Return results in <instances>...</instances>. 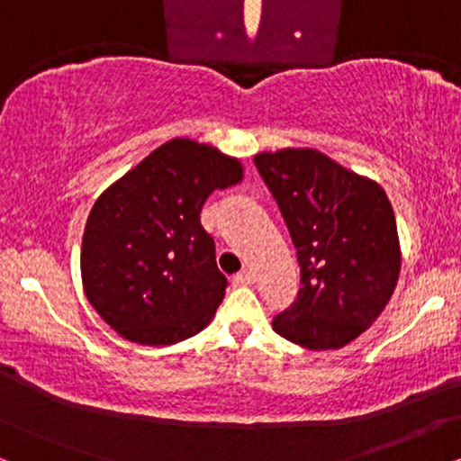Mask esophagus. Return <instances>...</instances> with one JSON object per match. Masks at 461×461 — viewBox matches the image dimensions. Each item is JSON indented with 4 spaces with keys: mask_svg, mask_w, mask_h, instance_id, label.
Listing matches in <instances>:
<instances>
[{
    "mask_svg": "<svg viewBox=\"0 0 461 461\" xmlns=\"http://www.w3.org/2000/svg\"><path fill=\"white\" fill-rule=\"evenodd\" d=\"M231 284L238 285V288H240V285H251V284H253V273H251V271H240V273H236L234 279H231Z\"/></svg>",
    "mask_w": 461,
    "mask_h": 461,
    "instance_id": "1",
    "label": "esophagus"
}]
</instances>
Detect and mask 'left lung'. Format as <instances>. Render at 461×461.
Listing matches in <instances>:
<instances>
[{
  "instance_id": "8db88e82",
  "label": "left lung",
  "mask_w": 461,
  "mask_h": 461,
  "mask_svg": "<svg viewBox=\"0 0 461 461\" xmlns=\"http://www.w3.org/2000/svg\"><path fill=\"white\" fill-rule=\"evenodd\" d=\"M288 225L301 267L297 299L273 330L310 351L366 331L393 297L401 271L394 210L384 188L316 149L253 158Z\"/></svg>"
}]
</instances>
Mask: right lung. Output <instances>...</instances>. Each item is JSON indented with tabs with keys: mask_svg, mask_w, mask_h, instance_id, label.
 Returning a JSON list of instances; mask_svg holds the SVG:
<instances>
[{
	"mask_svg": "<svg viewBox=\"0 0 461 461\" xmlns=\"http://www.w3.org/2000/svg\"><path fill=\"white\" fill-rule=\"evenodd\" d=\"M242 179V164L216 147L173 139L95 201L84 227V293L131 342L167 347L212 321L227 277L201 208L216 188Z\"/></svg>",
	"mask_w": 461,
	"mask_h": 461,
	"instance_id": "1",
	"label": "right lung"
}]
</instances>
